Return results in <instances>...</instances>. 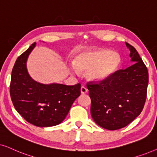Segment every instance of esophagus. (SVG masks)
Wrapping results in <instances>:
<instances>
[{"instance_id":"esophagus-1","label":"esophagus","mask_w":157,"mask_h":157,"mask_svg":"<svg viewBox=\"0 0 157 157\" xmlns=\"http://www.w3.org/2000/svg\"><path fill=\"white\" fill-rule=\"evenodd\" d=\"M80 90H81V93H82V94H85V93H87V89L86 87L82 86V87H81Z\"/></svg>"}]
</instances>
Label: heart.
<instances>
[{
	"label": "heart",
	"mask_w": 157,
	"mask_h": 157,
	"mask_svg": "<svg viewBox=\"0 0 157 157\" xmlns=\"http://www.w3.org/2000/svg\"><path fill=\"white\" fill-rule=\"evenodd\" d=\"M120 64L121 57L117 52L99 49L79 54L72 69L75 73L87 72L90 80L100 82L113 75Z\"/></svg>",
	"instance_id": "obj_1"
}]
</instances>
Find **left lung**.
I'll return each instance as SVG.
<instances>
[{"instance_id":"left-lung-1","label":"left lung","mask_w":157,"mask_h":157,"mask_svg":"<svg viewBox=\"0 0 157 157\" xmlns=\"http://www.w3.org/2000/svg\"><path fill=\"white\" fill-rule=\"evenodd\" d=\"M126 44L134 62L132 65L99 82L87 83L91 116L98 126L108 130L122 128L132 122L141 113L147 99V67L136 49Z\"/></svg>"}]
</instances>
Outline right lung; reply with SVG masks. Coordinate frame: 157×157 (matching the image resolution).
Masks as SVG:
<instances>
[{
  "instance_id": "1",
  "label": "right lung",
  "mask_w": 157,
  "mask_h": 157,
  "mask_svg": "<svg viewBox=\"0 0 157 157\" xmlns=\"http://www.w3.org/2000/svg\"><path fill=\"white\" fill-rule=\"evenodd\" d=\"M35 46L36 42L16 59L11 73L10 98L15 109L27 122L38 127L57 126L80 95L81 85H44L33 80L27 71L26 61Z\"/></svg>"
}]
</instances>
